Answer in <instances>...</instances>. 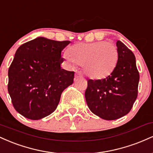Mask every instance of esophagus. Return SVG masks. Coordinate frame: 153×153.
Wrapping results in <instances>:
<instances>
[{
	"label": "esophagus",
	"mask_w": 153,
	"mask_h": 153,
	"mask_svg": "<svg viewBox=\"0 0 153 153\" xmlns=\"http://www.w3.org/2000/svg\"><path fill=\"white\" fill-rule=\"evenodd\" d=\"M82 73L80 71H76L75 72V78H82Z\"/></svg>",
	"instance_id": "1"
}]
</instances>
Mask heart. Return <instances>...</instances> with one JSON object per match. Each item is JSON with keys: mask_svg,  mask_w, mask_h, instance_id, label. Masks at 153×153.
I'll use <instances>...</instances> for the list:
<instances>
[{"mask_svg": "<svg viewBox=\"0 0 153 153\" xmlns=\"http://www.w3.org/2000/svg\"><path fill=\"white\" fill-rule=\"evenodd\" d=\"M63 57L72 66L82 65L85 73L90 78L101 79L114 70L118 50L114 44L104 41L81 42L71 46L70 53L65 52Z\"/></svg>", "mask_w": 153, "mask_h": 153, "instance_id": "b5f03b06", "label": "heart"}]
</instances>
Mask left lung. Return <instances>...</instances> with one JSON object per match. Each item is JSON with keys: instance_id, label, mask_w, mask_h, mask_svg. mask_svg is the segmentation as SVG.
I'll list each match as a JSON object with an SVG mask.
<instances>
[{"instance_id": "8db88e82", "label": "left lung", "mask_w": 153, "mask_h": 153, "mask_svg": "<svg viewBox=\"0 0 153 153\" xmlns=\"http://www.w3.org/2000/svg\"><path fill=\"white\" fill-rule=\"evenodd\" d=\"M118 60L110 75L88 80L85 97L94 114L105 120H115L127 114L137 97L140 75L134 54L117 40Z\"/></svg>"}]
</instances>
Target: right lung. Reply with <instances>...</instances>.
<instances>
[{
    "instance_id": "right-lung-1",
    "label": "right lung",
    "mask_w": 153,
    "mask_h": 153,
    "mask_svg": "<svg viewBox=\"0 0 153 153\" xmlns=\"http://www.w3.org/2000/svg\"><path fill=\"white\" fill-rule=\"evenodd\" d=\"M70 42L39 36L16 50L8 69V90L20 114L39 120L57 108L62 91L74 79V72L61 67V52Z\"/></svg>"
}]
</instances>
